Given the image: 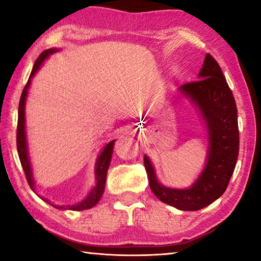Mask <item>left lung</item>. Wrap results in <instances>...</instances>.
Here are the masks:
<instances>
[{
    "label": "left lung",
    "instance_id": "1",
    "mask_svg": "<svg viewBox=\"0 0 261 261\" xmlns=\"http://www.w3.org/2000/svg\"><path fill=\"white\" fill-rule=\"evenodd\" d=\"M179 92L197 106L208 134V155L204 170L189 189H170L159 183L148 156L144 155L149 188L165 204L180 211H198L222 196L235 169L240 151L237 107L222 70L206 54L198 81L179 86Z\"/></svg>",
    "mask_w": 261,
    "mask_h": 261
}]
</instances>
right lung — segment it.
<instances>
[{"instance_id": "add662e5", "label": "right lung", "mask_w": 261, "mask_h": 261, "mask_svg": "<svg viewBox=\"0 0 261 261\" xmlns=\"http://www.w3.org/2000/svg\"><path fill=\"white\" fill-rule=\"evenodd\" d=\"M59 51V49H55V48H50V49L43 50L40 56L38 57L37 61L33 65L32 72L30 74V78L28 83L23 90V93H21L20 96V101H19V107H18V124H17V149H18V155H19V160L21 163V167H23V170L26 176V179H28V183L30 185V188L34 191V187H35V182L33 178V174H32V167H31V162H30V158H29V152H28V141H26V132H25V100L26 96H28V91L31 84V79L34 76V73L38 71L39 68L41 67V64L43 63L48 56L54 54V53ZM114 144L115 140L109 141V143L103 147L102 151H101L100 155L96 160L95 163V185L88 194L86 196L85 199H83L81 202H78L76 205H68V206H54L55 208L59 210H71V211H84V210H88L92 208V207L95 206L98 204V201L100 200V198L102 197L103 191H105V184H106V177H107V171L110 165V160H112V155H113V151H114ZM41 198V197H40ZM43 200L47 201L46 198H42Z\"/></svg>"}]
</instances>
